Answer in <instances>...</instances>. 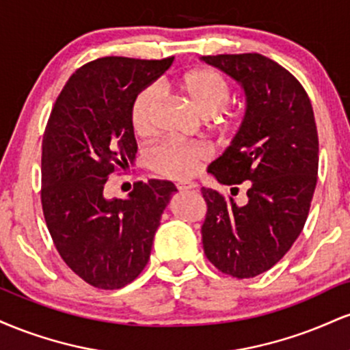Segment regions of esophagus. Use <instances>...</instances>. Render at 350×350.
<instances>
[{
  "mask_svg": "<svg viewBox=\"0 0 350 350\" xmlns=\"http://www.w3.org/2000/svg\"><path fill=\"white\" fill-rule=\"evenodd\" d=\"M198 187V184L192 183V180H183V183L178 184L179 191H191V189Z\"/></svg>",
  "mask_w": 350,
  "mask_h": 350,
  "instance_id": "esophagus-1",
  "label": "esophagus"
}]
</instances>
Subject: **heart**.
Returning a JSON list of instances; mask_svg holds the SVG:
<instances>
[{"label": "heart", "mask_w": 350, "mask_h": 350, "mask_svg": "<svg viewBox=\"0 0 350 350\" xmlns=\"http://www.w3.org/2000/svg\"><path fill=\"white\" fill-rule=\"evenodd\" d=\"M183 92L196 110L204 116L217 115L230 98V85L215 70L198 69L187 72L179 82ZM163 92L156 83L144 87L131 105V124L138 135L154 133L156 116L161 105ZM227 118H224V122ZM211 156L207 146L187 143L178 138H167L152 146L148 152V163L159 174L172 179H187L194 176Z\"/></svg>", "instance_id": "obj_1"}]
</instances>
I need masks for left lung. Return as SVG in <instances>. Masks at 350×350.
<instances>
[{"instance_id": "8db88e82", "label": "left lung", "mask_w": 350, "mask_h": 350, "mask_svg": "<svg viewBox=\"0 0 350 350\" xmlns=\"http://www.w3.org/2000/svg\"><path fill=\"white\" fill-rule=\"evenodd\" d=\"M200 60L234 79L247 103L239 131L207 172L226 186L248 180V199L239 206L200 189L204 252L222 273L253 278L283 258L306 224L319 163L314 113L295 75L262 54Z\"/></svg>"}]
</instances>
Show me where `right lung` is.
I'll return each instance as SVG.
<instances>
[{"instance_id":"1","label":"right lung","mask_w":350,"mask_h":350,"mask_svg":"<svg viewBox=\"0 0 350 350\" xmlns=\"http://www.w3.org/2000/svg\"><path fill=\"white\" fill-rule=\"evenodd\" d=\"M174 57H102L75 70L52 108L42 139V211L55 248L75 275L100 290L131 283L150 260L154 234L178 189L136 183L108 199L115 167H128L138 144L131 105Z\"/></svg>"}]
</instances>
